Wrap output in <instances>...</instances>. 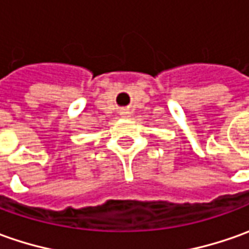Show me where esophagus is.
<instances>
[{"mask_svg": "<svg viewBox=\"0 0 249 249\" xmlns=\"http://www.w3.org/2000/svg\"><path fill=\"white\" fill-rule=\"evenodd\" d=\"M120 117L121 118H129L131 117V111L129 110H123V111H120Z\"/></svg>", "mask_w": 249, "mask_h": 249, "instance_id": "1", "label": "esophagus"}]
</instances>
